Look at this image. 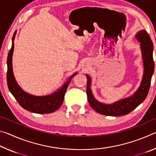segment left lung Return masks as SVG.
I'll use <instances>...</instances> for the list:
<instances>
[{
	"label": "left lung",
	"mask_w": 156,
	"mask_h": 156,
	"mask_svg": "<svg viewBox=\"0 0 156 156\" xmlns=\"http://www.w3.org/2000/svg\"><path fill=\"white\" fill-rule=\"evenodd\" d=\"M136 38L140 43V46L143 61L144 73L140 85L132 96L118 100L112 104H105L98 101L94 98L91 89V77L87 74L86 75L87 78V94L89 103L100 114L110 116H120L128 114L140 105L147 96L153 73L154 72V61L153 59L154 44L149 34L144 30L137 32Z\"/></svg>",
	"instance_id": "1"
}]
</instances>
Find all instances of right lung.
Listing matches in <instances>:
<instances>
[{
    "instance_id": "obj_1",
    "label": "right lung",
    "mask_w": 156,
    "mask_h": 156,
    "mask_svg": "<svg viewBox=\"0 0 156 156\" xmlns=\"http://www.w3.org/2000/svg\"><path fill=\"white\" fill-rule=\"evenodd\" d=\"M16 34V31H15L12 37V47L9 51L7 60V82L9 90L23 109L33 113H40V114L54 112L59 109L62 105L64 100L65 94L67 91L69 84L72 80V78L77 74L78 72H76L71 76L68 78V80L65 82L61 87L47 96H38L25 92L17 83L14 77V72H13L12 56L14 49V41Z\"/></svg>"
}]
</instances>
